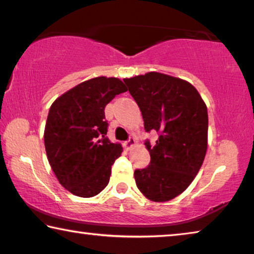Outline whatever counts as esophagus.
<instances>
[{
    "mask_svg": "<svg viewBox=\"0 0 254 254\" xmlns=\"http://www.w3.org/2000/svg\"><path fill=\"white\" fill-rule=\"evenodd\" d=\"M134 144H135V139L130 138L127 140V141L124 142V147H126V149H127V150H128V149H131L132 147L134 146Z\"/></svg>",
    "mask_w": 254,
    "mask_h": 254,
    "instance_id": "1",
    "label": "esophagus"
}]
</instances>
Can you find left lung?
I'll return each mask as SVG.
<instances>
[{
    "mask_svg": "<svg viewBox=\"0 0 254 254\" xmlns=\"http://www.w3.org/2000/svg\"><path fill=\"white\" fill-rule=\"evenodd\" d=\"M123 81L141 111L144 130L159 134L155 146L144 142L150 163L134 171L136 187L155 202L174 199L194 180L206 156V104L191 83L159 72Z\"/></svg>",
    "mask_w": 254,
    "mask_h": 254,
    "instance_id": "8db88e82",
    "label": "left lung"
}]
</instances>
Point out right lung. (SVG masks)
<instances>
[{
    "mask_svg": "<svg viewBox=\"0 0 254 254\" xmlns=\"http://www.w3.org/2000/svg\"><path fill=\"white\" fill-rule=\"evenodd\" d=\"M127 89L118 78L98 76L79 83L48 112L44 142L60 184L72 194L91 198L110 182L112 165L122 154L106 136L105 106Z\"/></svg>",
    "mask_w": 254,
    "mask_h": 254,
    "instance_id": "add662e5",
    "label": "right lung"
}]
</instances>
